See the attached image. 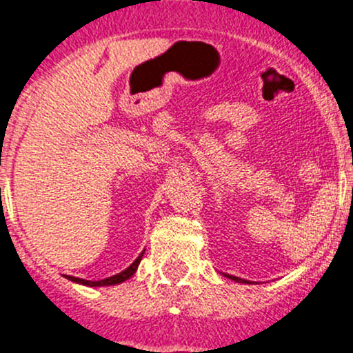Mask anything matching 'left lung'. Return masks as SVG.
I'll return each mask as SVG.
<instances>
[{"label":"left lung","instance_id":"1","mask_svg":"<svg viewBox=\"0 0 353 353\" xmlns=\"http://www.w3.org/2000/svg\"><path fill=\"white\" fill-rule=\"evenodd\" d=\"M225 276H229L230 280H236V282H239V283H249L248 280H243V279H239V276H232V275H225Z\"/></svg>","mask_w":353,"mask_h":353}]
</instances>
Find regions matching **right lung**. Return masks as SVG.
Instances as JSON below:
<instances>
[{
	"label": "right lung",
	"instance_id": "right-lung-1",
	"mask_svg": "<svg viewBox=\"0 0 353 353\" xmlns=\"http://www.w3.org/2000/svg\"><path fill=\"white\" fill-rule=\"evenodd\" d=\"M143 252H145V251H143ZM143 252H141V254L138 256V258L134 259V261L131 263V265L128 266V268L124 270V272L117 273V275H112V276H109V279L99 280V282H92V280H83V279H77V276H68V275H66V279H68V280H71V282H77V283H81V285H88V287H104V285H116V283H121V282H124V280H128V279H130L131 275H133L134 272H137L138 265H140L141 258H143Z\"/></svg>",
	"mask_w": 353,
	"mask_h": 353
}]
</instances>
